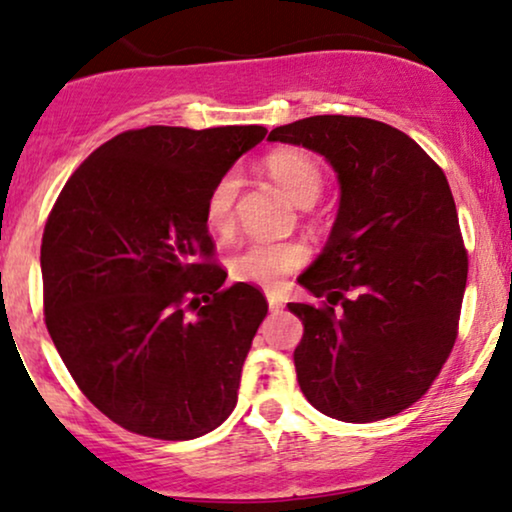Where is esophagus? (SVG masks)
<instances>
[{
    "instance_id": "1",
    "label": "esophagus",
    "mask_w": 512,
    "mask_h": 512,
    "mask_svg": "<svg viewBox=\"0 0 512 512\" xmlns=\"http://www.w3.org/2000/svg\"><path fill=\"white\" fill-rule=\"evenodd\" d=\"M267 303H269V310H279V308H284V296H281V293H276V291H267Z\"/></svg>"
}]
</instances>
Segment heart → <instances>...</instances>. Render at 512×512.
<instances>
[{
    "label": "heart",
    "instance_id": "1",
    "mask_svg": "<svg viewBox=\"0 0 512 512\" xmlns=\"http://www.w3.org/2000/svg\"><path fill=\"white\" fill-rule=\"evenodd\" d=\"M284 195L298 207H310L322 190V173L313 156L303 151H274L264 161ZM240 190V175L228 170L211 185L204 202V219L216 233H228L233 228V211ZM305 262V248L296 240H250L236 250L228 260L233 279L248 281L255 286H279L284 276L296 272Z\"/></svg>",
    "mask_w": 512,
    "mask_h": 512
}]
</instances>
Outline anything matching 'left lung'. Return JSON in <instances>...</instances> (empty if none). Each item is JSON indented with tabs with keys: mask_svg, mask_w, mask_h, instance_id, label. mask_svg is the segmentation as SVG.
Listing matches in <instances>:
<instances>
[{
	"mask_svg": "<svg viewBox=\"0 0 512 512\" xmlns=\"http://www.w3.org/2000/svg\"><path fill=\"white\" fill-rule=\"evenodd\" d=\"M269 142L325 156L339 182L330 238L298 276L322 305L289 303L303 322L298 385L346 424L395 416L431 387L457 337L467 252L448 178L414 139L368 117H305Z\"/></svg>",
	"mask_w": 512,
	"mask_h": 512,
	"instance_id": "left-lung-1",
	"label": "left lung"
}]
</instances>
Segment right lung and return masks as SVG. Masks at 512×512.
Listing matches in <instances>:
<instances>
[{"mask_svg": "<svg viewBox=\"0 0 512 512\" xmlns=\"http://www.w3.org/2000/svg\"><path fill=\"white\" fill-rule=\"evenodd\" d=\"M267 134L260 125L129 129L74 170L45 223V325L79 390L158 440L214 431L267 315L255 286L223 289L204 202Z\"/></svg>", "mask_w": 512, "mask_h": 512, "instance_id": "1", "label": "right lung"}]
</instances>
